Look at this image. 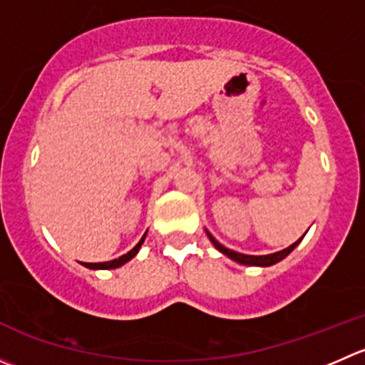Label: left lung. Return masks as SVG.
Returning a JSON list of instances; mask_svg holds the SVG:
<instances>
[{"label": "left lung", "mask_w": 365, "mask_h": 365, "mask_svg": "<svg viewBox=\"0 0 365 365\" xmlns=\"http://www.w3.org/2000/svg\"><path fill=\"white\" fill-rule=\"evenodd\" d=\"M206 235H208L210 242H212L213 247H215L217 251L222 252L224 256H227V257H230V259L237 261V263H240V264H247V267H272V264L279 263V261L284 259V257L288 256V254L292 252L293 249H295L298 244H300L302 238H304V237L298 238V240L295 242V244H292V245H289V247L282 249V251H279V252L267 254V256H251V254H242V252L231 251V249L224 247L222 244H219V242H217L215 238L212 237V233H210V231H206Z\"/></svg>", "instance_id": "8db88e82"}]
</instances>
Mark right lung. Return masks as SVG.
Segmentation results:
<instances>
[{
    "label": "right lung",
    "instance_id": "add662e5",
    "mask_svg": "<svg viewBox=\"0 0 365 365\" xmlns=\"http://www.w3.org/2000/svg\"><path fill=\"white\" fill-rule=\"evenodd\" d=\"M145 238H146V233L143 235V238L138 242V245H135V247L132 249V251H128L127 254H123V256H120V257H118V259L104 261V263H83V264L86 268H91V270H113V268L121 267V264H125V263H127V261H130L132 257H134L135 254L139 252V249H141V245H143V242H145Z\"/></svg>",
    "mask_w": 365,
    "mask_h": 365
}]
</instances>
